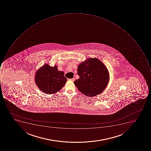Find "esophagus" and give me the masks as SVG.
<instances>
[{
	"label": "esophagus",
	"mask_w": 151,
	"mask_h": 151,
	"mask_svg": "<svg viewBox=\"0 0 151 151\" xmlns=\"http://www.w3.org/2000/svg\"><path fill=\"white\" fill-rule=\"evenodd\" d=\"M68 80H70V81H75V78H72V79H68Z\"/></svg>",
	"instance_id": "1"
}]
</instances>
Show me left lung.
Segmentation results:
<instances>
[{
    "label": "left lung",
    "mask_w": 151,
    "mask_h": 151,
    "mask_svg": "<svg viewBox=\"0 0 151 151\" xmlns=\"http://www.w3.org/2000/svg\"><path fill=\"white\" fill-rule=\"evenodd\" d=\"M79 78L74 82L80 92L86 96L97 95L106 88L109 74L106 66L96 58H91L78 67Z\"/></svg>",
    "instance_id": "obj_1"
}]
</instances>
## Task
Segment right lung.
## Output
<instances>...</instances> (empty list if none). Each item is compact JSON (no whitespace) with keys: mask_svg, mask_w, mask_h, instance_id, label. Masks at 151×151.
Instances as JSON below:
<instances>
[{"mask_svg":"<svg viewBox=\"0 0 151 151\" xmlns=\"http://www.w3.org/2000/svg\"><path fill=\"white\" fill-rule=\"evenodd\" d=\"M35 83L40 90L45 93L52 94L62 89L67 82L64 73L58 70L56 65L45 64L36 73Z\"/></svg>","mask_w":151,"mask_h":151,"instance_id":"1","label":"right lung"}]
</instances>
